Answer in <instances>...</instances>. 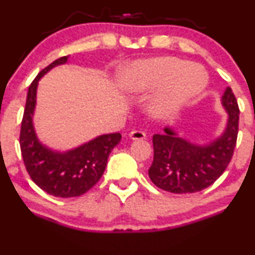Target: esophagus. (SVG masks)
Segmentation results:
<instances>
[{
  "label": "esophagus",
  "mask_w": 255,
  "mask_h": 255,
  "mask_svg": "<svg viewBox=\"0 0 255 255\" xmlns=\"http://www.w3.org/2000/svg\"><path fill=\"white\" fill-rule=\"evenodd\" d=\"M128 137L131 140H143V138H146V133L141 130H132L128 133Z\"/></svg>",
  "instance_id": "34e87169"
}]
</instances>
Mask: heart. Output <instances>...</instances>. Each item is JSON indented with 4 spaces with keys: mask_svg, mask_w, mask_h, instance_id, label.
<instances>
[{
    "mask_svg": "<svg viewBox=\"0 0 255 255\" xmlns=\"http://www.w3.org/2000/svg\"><path fill=\"white\" fill-rule=\"evenodd\" d=\"M123 88L130 93L158 89L150 102V112L157 118L176 114L207 87V74L202 68L173 57L136 62L123 72Z\"/></svg>",
    "mask_w": 255,
    "mask_h": 255,
    "instance_id": "1",
    "label": "heart"
}]
</instances>
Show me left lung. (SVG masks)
Masks as SVG:
<instances>
[{
  "label": "left lung",
  "instance_id": "1",
  "mask_svg": "<svg viewBox=\"0 0 255 255\" xmlns=\"http://www.w3.org/2000/svg\"><path fill=\"white\" fill-rule=\"evenodd\" d=\"M228 114L224 132L208 145L200 146L181 138L170 128L152 137L153 161L148 177L163 191L193 193L216 182L233 156L239 124V108L231 88L222 97Z\"/></svg>",
  "mask_w": 255,
  "mask_h": 255
}]
</instances>
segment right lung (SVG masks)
Returning <instances> with one entry per match:
<instances>
[{"mask_svg":"<svg viewBox=\"0 0 255 255\" xmlns=\"http://www.w3.org/2000/svg\"><path fill=\"white\" fill-rule=\"evenodd\" d=\"M67 59L68 55L50 63L29 85L19 133L22 158L29 177L44 192L63 198L78 197L94 187L104 173L110 152L122 140L119 132L108 133L67 152L52 151L39 142L32 123L37 85L48 70L64 64Z\"/></svg>","mask_w":255,"mask_h":255,"instance_id":"1","label":"right lung"}]
</instances>
